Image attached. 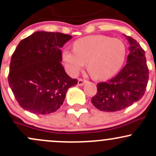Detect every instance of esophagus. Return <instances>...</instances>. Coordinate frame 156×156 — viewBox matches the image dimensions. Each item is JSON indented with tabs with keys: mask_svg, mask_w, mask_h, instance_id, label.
Wrapping results in <instances>:
<instances>
[{
	"mask_svg": "<svg viewBox=\"0 0 156 156\" xmlns=\"http://www.w3.org/2000/svg\"><path fill=\"white\" fill-rule=\"evenodd\" d=\"M84 83H85L84 80L81 79V78H79V79H78V86H83V85L84 84Z\"/></svg>",
	"mask_w": 156,
	"mask_h": 156,
	"instance_id": "34e87169",
	"label": "esophagus"
}]
</instances>
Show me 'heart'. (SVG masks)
Here are the masks:
<instances>
[{
    "instance_id": "heart-1",
    "label": "heart",
    "mask_w": 156,
    "mask_h": 156,
    "mask_svg": "<svg viewBox=\"0 0 156 156\" xmlns=\"http://www.w3.org/2000/svg\"><path fill=\"white\" fill-rule=\"evenodd\" d=\"M66 71L77 75L87 63V70L93 78L105 80L115 75L125 61L126 47L119 38L102 35H90L73 43V49L62 51Z\"/></svg>"
}]
</instances>
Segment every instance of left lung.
I'll return each instance as SVG.
<instances>
[{"label": "left lung", "instance_id": "left-lung-1", "mask_svg": "<svg viewBox=\"0 0 156 156\" xmlns=\"http://www.w3.org/2000/svg\"><path fill=\"white\" fill-rule=\"evenodd\" d=\"M129 44V54L121 71L107 82L97 84L92 103L99 110L117 112L143 97L149 79L145 52L133 37L124 35Z\"/></svg>", "mask_w": 156, "mask_h": 156}]
</instances>
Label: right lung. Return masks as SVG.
Returning <instances> with one entry per match:
<instances>
[{"mask_svg": "<svg viewBox=\"0 0 156 156\" xmlns=\"http://www.w3.org/2000/svg\"><path fill=\"white\" fill-rule=\"evenodd\" d=\"M72 38L60 32L37 31L18 44L12 55L9 84L22 108L37 115L57 111L68 89L78 83L61 64V48Z\"/></svg>", "mask_w": 156, "mask_h": 156, "instance_id": "add662e5", "label": "right lung"}]
</instances>
